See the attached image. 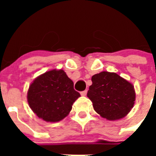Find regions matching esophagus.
<instances>
[{"instance_id": "34e87169", "label": "esophagus", "mask_w": 156, "mask_h": 156, "mask_svg": "<svg viewBox=\"0 0 156 156\" xmlns=\"http://www.w3.org/2000/svg\"><path fill=\"white\" fill-rule=\"evenodd\" d=\"M87 93V90H83V91L80 92V94H81V96H86Z\"/></svg>"}]
</instances>
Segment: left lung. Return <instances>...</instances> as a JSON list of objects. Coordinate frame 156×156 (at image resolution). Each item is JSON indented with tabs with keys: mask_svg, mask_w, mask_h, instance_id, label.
I'll return each mask as SVG.
<instances>
[{
	"mask_svg": "<svg viewBox=\"0 0 156 156\" xmlns=\"http://www.w3.org/2000/svg\"><path fill=\"white\" fill-rule=\"evenodd\" d=\"M87 97L94 111L108 120L126 116L134 105V87L131 83L115 73L101 72L91 77Z\"/></svg>",
	"mask_w": 156,
	"mask_h": 156,
	"instance_id": "obj_1",
	"label": "left lung"
}]
</instances>
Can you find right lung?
Instances as JSON below:
<instances>
[{"label":"right lung","instance_id":"add662e5","mask_svg":"<svg viewBox=\"0 0 156 156\" xmlns=\"http://www.w3.org/2000/svg\"><path fill=\"white\" fill-rule=\"evenodd\" d=\"M79 97L73 82L62 69H52L37 76L27 92L30 108L40 119L51 122L67 116Z\"/></svg>","mask_w":156,"mask_h":156}]
</instances>
